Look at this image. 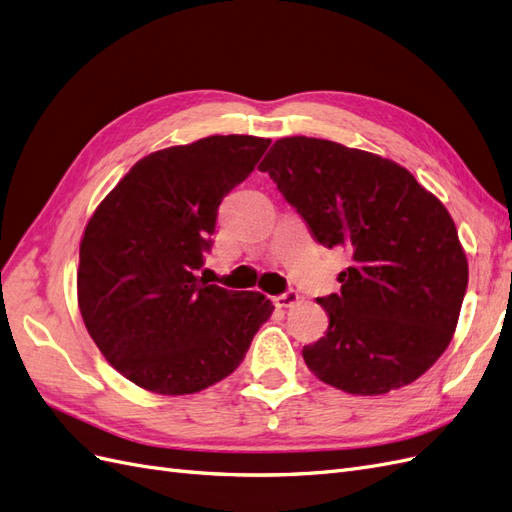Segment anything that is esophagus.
<instances>
[{
  "mask_svg": "<svg viewBox=\"0 0 512 512\" xmlns=\"http://www.w3.org/2000/svg\"><path fill=\"white\" fill-rule=\"evenodd\" d=\"M297 301H299L297 290H286L282 294H277V297H273L275 307H292Z\"/></svg>",
  "mask_w": 512,
  "mask_h": 512,
  "instance_id": "obj_1",
  "label": "esophagus"
}]
</instances>
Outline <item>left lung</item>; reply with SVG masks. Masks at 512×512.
<instances>
[{
	"mask_svg": "<svg viewBox=\"0 0 512 512\" xmlns=\"http://www.w3.org/2000/svg\"><path fill=\"white\" fill-rule=\"evenodd\" d=\"M324 247H342L329 329L303 346L314 376L352 395L401 389L451 344L468 260L440 200L410 170L333 141L288 136L258 166Z\"/></svg>",
	"mask_w": 512,
	"mask_h": 512,
	"instance_id": "obj_1",
	"label": "left lung"
}]
</instances>
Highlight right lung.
Listing matches in <instances>:
<instances>
[{
  "label": "right lung",
  "mask_w": 512,
  "mask_h": 512,
  "mask_svg": "<svg viewBox=\"0 0 512 512\" xmlns=\"http://www.w3.org/2000/svg\"><path fill=\"white\" fill-rule=\"evenodd\" d=\"M269 138L207 136L138 160L85 228L76 286L85 327L123 378L188 395L239 367L273 312L260 292L205 282L222 198Z\"/></svg>",
  "instance_id": "right-lung-1"
}]
</instances>
